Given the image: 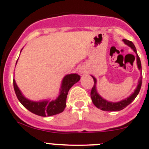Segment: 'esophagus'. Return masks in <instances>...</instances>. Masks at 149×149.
I'll return each mask as SVG.
<instances>
[{
  "mask_svg": "<svg viewBox=\"0 0 149 149\" xmlns=\"http://www.w3.org/2000/svg\"><path fill=\"white\" fill-rule=\"evenodd\" d=\"M79 72H80L81 73H84V70L83 69V68H81V69H80V70H79Z\"/></svg>",
  "mask_w": 149,
  "mask_h": 149,
  "instance_id": "34e87169",
  "label": "esophagus"
}]
</instances>
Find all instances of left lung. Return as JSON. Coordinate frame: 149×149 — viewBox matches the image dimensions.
I'll return each instance as SVG.
<instances>
[{
    "mask_svg": "<svg viewBox=\"0 0 149 149\" xmlns=\"http://www.w3.org/2000/svg\"><path fill=\"white\" fill-rule=\"evenodd\" d=\"M123 41L126 43V45H129V47H131L133 49V51L137 54V50H136L135 46L133 44L132 42L129 41V40H126V39H123ZM137 67H138L139 70L141 71L142 70V67H141V62H140V57L138 56V55L137 54ZM94 80V85L92 88L91 92H90V96H91L92 101H93V103L94 104L95 107L98 109H101V110L104 111H109V112H111V111H120L122 110L123 109H124L125 107L131 104L135 98L137 97V95H138L139 92H140V88H141L142 85V76H140V79H139V82L138 85H137V88L134 90V93L132 95H131L129 98H126V99L123 100L121 101H119V102L113 103V102H109V101L104 100V98H101L98 93H97V91L95 90V83H96V79L93 76Z\"/></svg>",
    "mask_w": 149,
    "mask_h": 149,
    "instance_id": "8db88e82",
    "label": "left lung"
}]
</instances>
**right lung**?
Masks as SVG:
<instances>
[{"label":"right lung","mask_w":149,"mask_h":149,"mask_svg":"<svg viewBox=\"0 0 149 149\" xmlns=\"http://www.w3.org/2000/svg\"><path fill=\"white\" fill-rule=\"evenodd\" d=\"M79 80L80 76L76 73L67 75L62 81L60 95L55 101H52L51 102L48 101H44L42 102H34L29 101L22 95L21 92L17 86L15 79H13V85L15 94L18 100L24 107L35 115L45 117L57 115L63 112L66 107V98L68 91L71 88L72 86Z\"/></svg>","instance_id":"add662e5"}]
</instances>
